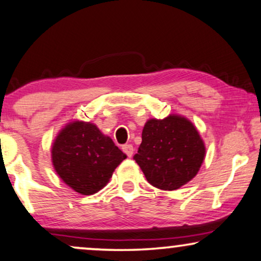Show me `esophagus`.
<instances>
[{
	"mask_svg": "<svg viewBox=\"0 0 261 261\" xmlns=\"http://www.w3.org/2000/svg\"><path fill=\"white\" fill-rule=\"evenodd\" d=\"M122 150H123V152L128 157H132V155H133L134 149H133V146H132V145H124L123 147H122Z\"/></svg>",
	"mask_w": 261,
	"mask_h": 261,
	"instance_id": "1",
	"label": "esophagus"
}]
</instances>
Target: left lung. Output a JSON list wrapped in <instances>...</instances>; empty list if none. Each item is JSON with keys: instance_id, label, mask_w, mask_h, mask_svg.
<instances>
[{"instance_id": "1", "label": "left lung", "mask_w": 261, "mask_h": 261, "mask_svg": "<svg viewBox=\"0 0 261 261\" xmlns=\"http://www.w3.org/2000/svg\"><path fill=\"white\" fill-rule=\"evenodd\" d=\"M204 157V141L194 123L170 114L146 121L134 160L151 185L173 191L195 178Z\"/></svg>"}]
</instances>
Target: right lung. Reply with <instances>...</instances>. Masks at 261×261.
Wrapping results in <instances>:
<instances>
[{"label":"right lung","mask_w":261,"mask_h":261,"mask_svg":"<svg viewBox=\"0 0 261 261\" xmlns=\"http://www.w3.org/2000/svg\"><path fill=\"white\" fill-rule=\"evenodd\" d=\"M50 156L59 178L81 195L96 194L127 159L110 137L92 122L83 121L64 125L53 141Z\"/></svg>","instance_id":"add662e5"}]
</instances>
